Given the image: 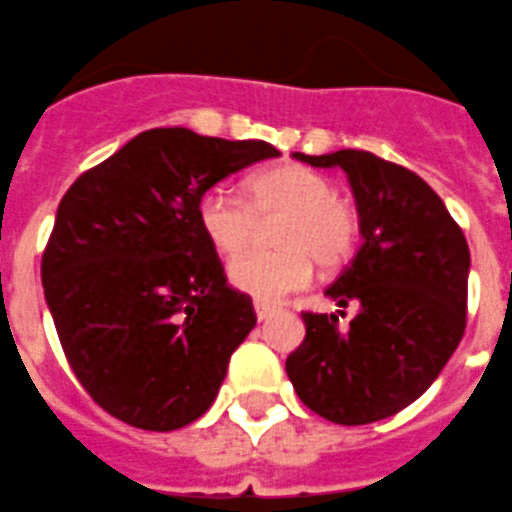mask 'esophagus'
<instances>
[{
  "instance_id": "esophagus-1",
  "label": "esophagus",
  "mask_w": 512,
  "mask_h": 512,
  "mask_svg": "<svg viewBox=\"0 0 512 512\" xmlns=\"http://www.w3.org/2000/svg\"><path fill=\"white\" fill-rule=\"evenodd\" d=\"M255 314L260 322H265V319L271 317L273 314V306H268V303H260V300H255Z\"/></svg>"
}]
</instances>
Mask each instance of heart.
Instances as JSON below:
<instances>
[{
	"instance_id": "obj_1",
	"label": "heart",
	"mask_w": 512,
	"mask_h": 512,
	"mask_svg": "<svg viewBox=\"0 0 512 512\" xmlns=\"http://www.w3.org/2000/svg\"><path fill=\"white\" fill-rule=\"evenodd\" d=\"M273 249L233 260L230 284L260 303H276L303 290L314 263L335 271L360 244V214L335 195V185L300 163H284L247 179V201L225 187H212L198 201V225L222 255L252 247L271 225Z\"/></svg>"
}]
</instances>
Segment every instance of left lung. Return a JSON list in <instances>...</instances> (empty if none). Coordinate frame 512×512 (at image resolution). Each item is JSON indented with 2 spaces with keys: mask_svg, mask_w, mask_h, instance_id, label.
Returning <instances> with one entry per match:
<instances>
[{
  "mask_svg": "<svg viewBox=\"0 0 512 512\" xmlns=\"http://www.w3.org/2000/svg\"><path fill=\"white\" fill-rule=\"evenodd\" d=\"M295 158L346 171L365 241L327 290L357 314L338 327V314L303 311L306 338L287 357V376L303 405L335 424L395 416L427 392L462 341L467 239L440 195L405 166L365 150Z\"/></svg>",
  "mask_w": 512,
  "mask_h": 512,
  "instance_id": "left-lung-1",
  "label": "left lung"
}]
</instances>
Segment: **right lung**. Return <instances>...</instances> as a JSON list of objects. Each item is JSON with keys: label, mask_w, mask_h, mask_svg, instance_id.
I'll list each match as a JSON object with an SVG mask.
<instances>
[{"label": "right lung", "mask_w": 512, "mask_h": 512, "mask_svg": "<svg viewBox=\"0 0 512 512\" xmlns=\"http://www.w3.org/2000/svg\"><path fill=\"white\" fill-rule=\"evenodd\" d=\"M268 142L152 128L74 179L42 252V287L77 381L109 416L171 432L204 416L255 327L228 287L198 201L276 158Z\"/></svg>", "instance_id": "1"}]
</instances>
